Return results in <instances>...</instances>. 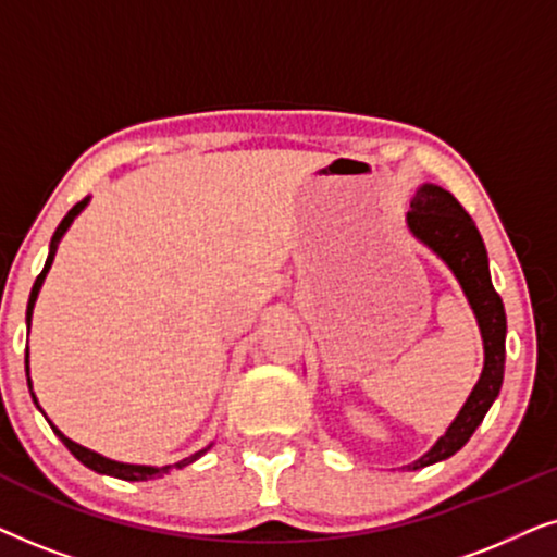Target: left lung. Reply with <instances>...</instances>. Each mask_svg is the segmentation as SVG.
<instances>
[{"mask_svg":"<svg viewBox=\"0 0 557 557\" xmlns=\"http://www.w3.org/2000/svg\"><path fill=\"white\" fill-rule=\"evenodd\" d=\"M406 225L418 243H423L433 256L446 263V269L459 281L463 296H467L471 311L479 324L484 345V368L476 385L471 387L467 403H463L444 436L436 438L421 459L403 469H423L431 463L444 461L454 456L471 438V433L484 421L486 410L497 400L502 380H505V339H507V317L505 304L494 292L490 276V256H486L484 240L479 235L474 220L461 208L459 200L448 189L425 182L416 189Z\"/></svg>","mask_w":557,"mask_h":557,"instance_id":"8db88e82","label":"left lung"}]
</instances>
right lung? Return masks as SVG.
I'll return each mask as SVG.
<instances>
[{"label": "right lung", "mask_w": 557, "mask_h": 557, "mask_svg": "<svg viewBox=\"0 0 557 557\" xmlns=\"http://www.w3.org/2000/svg\"><path fill=\"white\" fill-rule=\"evenodd\" d=\"M88 202H90V197H86V200H81L78 205H75V208H73L71 212H67V215H65L63 220H60L58 231L52 233L50 250H48V261H45V269H42L40 276L35 278L33 292H29V301H27V337H29V324H33V309H35L37 294H40V288H42V284H45V276H48L50 265H52V261H55V253H58L60 240H63V235L67 233V227L73 225V220L78 218L81 212L88 208ZM25 372H27V387H29V395H33L35 406L40 408V403H37L35 393H33V380H29V347L25 349ZM40 410H42V408H40ZM42 416H45V413H42ZM48 423H50V421H48ZM50 429H52V433H55V436H58L60 441H63V444L67 446V451H71V454L75 456V459H78V461L83 463V467L94 469V471H98V474L124 479V482H147V479H154V476H162V474H166V471H170L172 467H177V469L187 467V463H193V461L200 459V456H202L205 451H208V448L212 446V444H210V446H205L202 451H197V454H193V456H187V459H182V461H177V463H166V467H147V463H124V461H113V459H109V456H101V454L90 451V448H86V446L75 444V441L67 438L65 433L60 431L55 423H50Z\"/></svg>", "instance_id": "right-lung-1"}]
</instances>
